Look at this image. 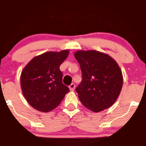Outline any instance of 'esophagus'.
Masks as SVG:
<instances>
[{"label": "esophagus", "mask_w": 146, "mask_h": 146, "mask_svg": "<svg viewBox=\"0 0 146 146\" xmlns=\"http://www.w3.org/2000/svg\"><path fill=\"white\" fill-rule=\"evenodd\" d=\"M75 85L74 84H71V85H70L69 86V90H70V91L71 92H73V91H74V90H75Z\"/></svg>", "instance_id": "obj_1"}]
</instances>
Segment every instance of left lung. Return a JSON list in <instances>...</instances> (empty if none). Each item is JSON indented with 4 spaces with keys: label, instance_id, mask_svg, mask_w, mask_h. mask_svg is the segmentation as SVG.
<instances>
[{
    "label": "left lung",
    "instance_id": "1",
    "mask_svg": "<svg viewBox=\"0 0 146 146\" xmlns=\"http://www.w3.org/2000/svg\"><path fill=\"white\" fill-rule=\"evenodd\" d=\"M74 56L82 73V82L75 90L79 100L95 112L108 108L116 102L123 87L119 64L108 54L94 50L76 51Z\"/></svg>",
    "mask_w": 146,
    "mask_h": 146
}]
</instances>
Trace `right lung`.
I'll return each instance as SVG.
<instances>
[{"mask_svg": "<svg viewBox=\"0 0 146 146\" xmlns=\"http://www.w3.org/2000/svg\"><path fill=\"white\" fill-rule=\"evenodd\" d=\"M69 53V50L46 52L34 57L22 70V93L27 102L38 111L54 110L69 92V88L62 84L59 69Z\"/></svg>", "mask_w": 146, "mask_h": 146, "instance_id": "1", "label": "right lung"}]
</instances>
